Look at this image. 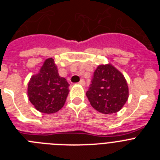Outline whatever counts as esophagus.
Returning <instances> with one entry per match:
<instances>
[{"label":"esophagus","instance_id":"obj_1","mask_svg":"<svg viewBox=\"0 0 160 160\" xmlns=\"http://www.w3.org/2000/svg\"><path fill=\"white\" fill-rule=\"evenodd\" d=\"M79 84L81 85V86H82V87H84L85 85H86V82H85L84 79H82L81 81L79 82Z\"/></svg>","mask_w":160,"mask_h":160}]
</instances>
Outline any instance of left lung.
Listing matches in <instances>:
<instances>
[{
	"instance_id": "left-lung-1",
	"label": "left lung",
	"mask_w": 160,
	"mask_h": 160,
	"mask_svg": "<svg viewBox=\"0 0 160 160\" xmlns=\"http://www.w3.org/2000/svg\"><path fill=\"white\" fill-rule=\"evenodd\" d=\"M87 97L90 105L98 112L106 114L117 113L129 97L128 82L111 64L99 65L94 73Z\"/></svg>"
}]
</instances>
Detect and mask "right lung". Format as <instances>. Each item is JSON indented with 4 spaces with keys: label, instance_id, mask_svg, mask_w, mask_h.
Wrapping results in <instances>:
<instances>
[{
    "label": "right lung",
    "instance_id": "right-lung-1",
    "mask_svg": "<svg viewBox=\"0 0 160 160\" xmlns=\"http://www.w3.org/2000/svg\"><path fill=\"white\" fill-rule=\"evenodd\" d=\"M70 85L58 74L52 58L46 59L37 74L28 83L27 95L36 110L45 114L56 113L62 108L69 94Z\"/></svg>",
    "mask_w": 160,
    "mask_h": 160
}]
</instances>
